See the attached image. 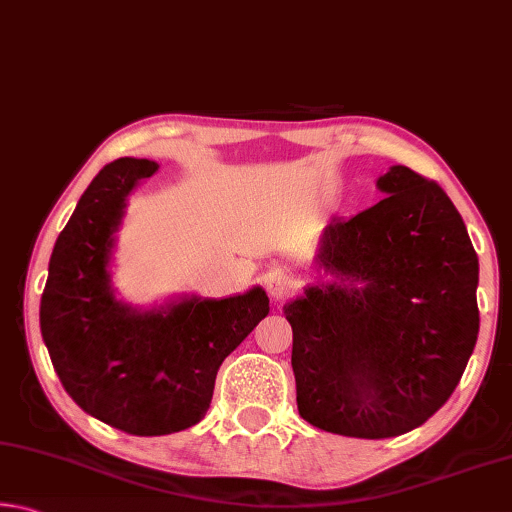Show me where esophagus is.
I'll use <instances>...</instances> for the list:
<instances>
[{
  "instance_id": "esophagus-1",
  "label": "esophagus",
  "mask_w": 512,
  "mask_h": 512,
  "mask_svg": "<svg viewBox=\"0 0 512 512\" xmlns=\"http://www.w3.org/2000/svg\"><path fill=\"white\" fill-rule=\"evenodd\" d=\"M266 291L271 293V298H275V300L289 298V293L293 291L291 275L280 271V268H275V271L266 275Z\"/></svg>"
}]
</instances>
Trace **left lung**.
<instances>
[{"label":"left lung","instance_id":"obj_1","mask_svg":"<svg viewBox=\"0 0 512 512\" xmlns=\"http://www.w3.org/2000/svg\"><path fill=\"white\" fill-rule=\"evenodd\" d=\"M377 189V205L325 225L316 262L334 280L284 305L300 415L370 440L427 422L479 336V257L454 203L402 164Z\"/></svg>","mask_w":512,"mask_h":512}]
</instances>
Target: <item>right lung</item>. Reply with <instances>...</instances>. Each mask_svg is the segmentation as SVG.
Returning <instances> with one entry per match:
<instances>
[{
  "label": "right lung",
  "mask_w": 512,
  "mask_h": 512,
  "mask_svg": "<svg viewBox=\"0 0 512 512\" xmlns=\"http://www.w3.org/2000/svg\"><path fill=\"white\" fill-rule=\"evenodd\" d=\"M158 162L119 158L85 189L49 259L40 332L67 395L133 436L201 422L223 359L268 314L262 287L230 298L180 296L140 309L112 289L110 259L126 198Z\"/></svg>",
  "instance_id": "add662e5"
}]
</instances>
